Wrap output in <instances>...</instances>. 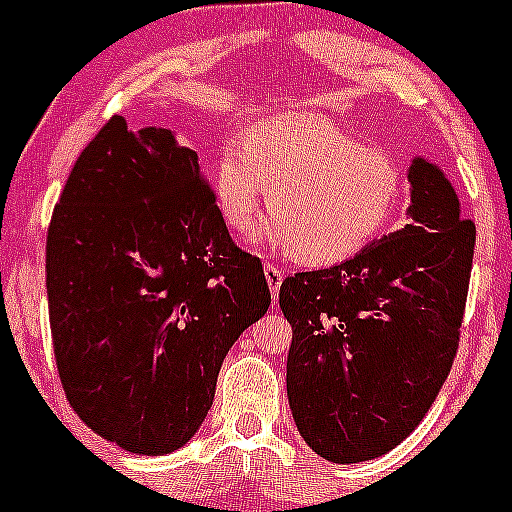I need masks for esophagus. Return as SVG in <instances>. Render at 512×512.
Wrapping results in <instances>:
<instances>
[{
  "mask_svg": "<svg viewBox=\"0 0 512 512\" xmlns=\"http://www.w3.org/2000/svg\"><path fill=\"white\" fill-rule=\"evenodd\" d=\"M265 277H267V285H270L272 297L277 299V294H280V285H282V270H280V267H275V265H270V262H267Z\"/></svg>",
  "mask_w": 512,
  "mask_h": 512,
  "instance_id": "1",
  "label": "esophagus"
}]
</instances>
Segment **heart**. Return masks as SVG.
Wrapping results in <instances>:
<instances>
[{"instance_id": "obj_1", "label": "heart", "mask_w": 512, "mask_h": 512, "mask_svg": "<svg viewBox=\"0 0 512 512\" xmlns=\"http://www.w3.org/2000/svg\"><path fill=\"white\" fill-rule=\"evenodd\" d=\"M213 195L232 232H250L270 194L265 237L299 262L329 267L359 255L396 213L404 180L386 153L312 116L262 121L245 148L225 146Z\"/></svg>"}]
</instances>
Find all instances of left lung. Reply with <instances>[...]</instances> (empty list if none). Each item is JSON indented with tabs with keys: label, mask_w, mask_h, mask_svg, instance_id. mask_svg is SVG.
Returning a JSON list of instances; mask_svg holds the SVG:
<instances>
[{
	"label": "left lung",
	"mask_w": 512,
	"mask_h": 512,
	"mask_svg": "<svg viewBox=\"0 0 512 512\" xmlns=\"http://www.w3.org/2000/svg\"><path fill=\"white\" fill-rule=\"evenodd\" d=\"M409 190V225L280 287L292 324L289 409L307 446L332 463L399 446L456 359L476 225L438 165L414 158Z\"/></svg>",
	"instance_id": "1"
}]
</instances>
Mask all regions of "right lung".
<instances>
[{"label":"right lung","mask_w":512,"mask_h":512,"mask_svg":"<svg viewBox=\"0 0 512 512\" xmlns=\"http://www.w3.org/2000/svg\"><path fill=\"white\" fill-rule=\"evenodd\" d=\"M46 294L71 409L138 456L195 436L225 354L272 302L198 153L170 128L131 131L123 116L71 168L46 237Z\"/></svg>","instance_id":"1"}]
</instances>
